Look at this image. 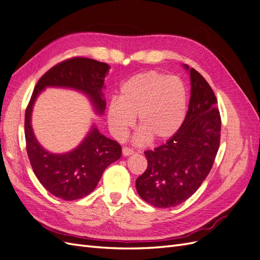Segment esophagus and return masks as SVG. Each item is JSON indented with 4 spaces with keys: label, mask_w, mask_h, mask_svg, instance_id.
Wrapping results in <instances>:
<instances>
[{
    "label": "esophagus",
    "mask_w": 260,
    "mask_h": 260,
    "mask_svg": "<svg viewBox=\"0 0 260 260\" xmlns=\"http://www.w3.org/2000/svg\"><path fill=\"white\" fill-rule=\"evenodd\" d=\"M133 153H135V151H133L132 148H130V147H122V154H123V156H129V155H132Z\"/></svg>",
    "instance_id": "esophagus-1"
}]
</instances>
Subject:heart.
Here are the masks:
<instances>
[{"instance_id": "1", "label": "heart", "mask_w": 260, "mask_h": 260, "mask_svg": "<svg viewBox=\"0 0 260 260\" xmlns=\"http://www.w3.org/2000/svg\"><path fill=\"white\" fill-rule=\"evenodd\" d=\"M186 114V91L176 77L155 70L138 74L125 81L119 100L108 105L107 119L113 135L122 139L138 117L140 139L155 142L174 137Z\"/></svg>"}]
</instances>
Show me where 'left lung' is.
Listing matches in <instances>:
<instances>
[{
    "label": "left lung",
    "instance_id": "left-lung-1",
    "mask_svg": "<svg viewBox=\"0 0 260 260\" xmlns=\"http://www.w3.org/2000/svg\"><path fill=\"white\" fill-rule=\"evenodd\" d=\"M190 77L191 98L182 125L166 143L144 152L147 168L136 181L141 199L154 207H174L193 195L219 148L221 117L215 93L194 68Z\"/></svg>",
    "mask_w": 260,
    "mask_h": 260
}]
</instances>
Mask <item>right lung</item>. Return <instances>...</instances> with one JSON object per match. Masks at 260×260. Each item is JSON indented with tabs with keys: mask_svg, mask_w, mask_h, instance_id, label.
Returning a JSON list of instances; mask_svg holds the SVG:
<instances>
[{
	"mask_svg": "<svg viewBox=\"0 0 260 260\" xmlns=\"http://www.w3.org/2000/svg\"><path fill=\"white\" fill-rule=\"evenodd\" d=\"M108 69L106 62L92 58L72 57L60 61L39 79L26 108L25 138L31 167L41 184L58 199L75 201L89 195L104 170L120 158L121 146L93 128L74 151L61 155L51 154L39 144L31 128L34 103L45 86H66L85 93L102 114L106 106L102 90Z\"/></svg>",
	"mask_w": 260,
	"mask_h": 260,
	"instance_id": "right-lung-1",
	"label": "right lung"
}]
</instances>
